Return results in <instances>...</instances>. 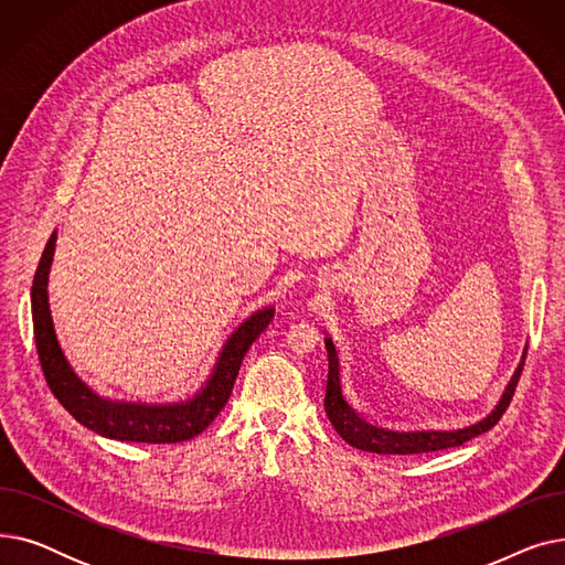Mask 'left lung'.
<instances>
[{
    "label": "left lung",
    "mask_w": 565,
    "mask_h": 565,
    "mask_svg": "<svg viewBox=\"0 0 565 565\" xmlns=\"http://www.w3.org/2000/svg\"><path fill=\"white\" fill-rule=\"evenodd\" d=\"M324 348H328V362H330L324 412H328L334 430L350 444V447L371 451V454H384V456H414V454L451 449V447H460V444H465L471 437L488 433L501 419V414L507 412L526 360V348H524L522 360L515 373L511 375L507 390H503L497 405L490 412H486L481 419L458 428H401L394 424H384V419H377L371 412L362 409V403H358V398H352L345 387L343 375H341L339 352L330 337L324 339Z\"/></svg>",
    "instance_id": "obj_1"
}]
</instances>
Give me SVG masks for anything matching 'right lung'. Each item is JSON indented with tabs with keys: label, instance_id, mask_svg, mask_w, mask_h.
Instances as JSON below:
<instances>
[{
	"label": "right lung",
	"instance_id": "right-lung-1",
	"mask_svg": "<svg viewBox=\"0 0 565 565\" xmlns=\"http://www.w3.org/2000/svg\"><path fill=\"white\" fill-rule=\"evenodd\" d=\"M54 247L56 231L50 235L43 249L32 284V320L36 350L43 375L54 398L73 414L75 422H79L88 430L118 441L173 444L192 439L203 433L226 405L245 354L275 318V307H263L237 324L233 334L224 341L211 373L194 390L158 401L103 396L88 387L73 371L62 345L56 341L47 300V277Z\"/></svg>",
	"mask_w": 565,
	"mask_h": 565
}]
</instances>
